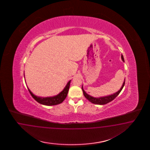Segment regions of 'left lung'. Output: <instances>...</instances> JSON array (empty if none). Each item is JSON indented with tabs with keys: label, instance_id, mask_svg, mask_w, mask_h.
<instances>
[{
	"label": "left lung",
	"instance_id": "left-lung-1",
	"mask_svg": "<svg viewBox=\"0 0 150 150\" xmlns=\"http://www.w3.org/2000/svg\"><path fill=\"white\" fill-rule=\"evenodd\" d=\"M123 62H124V57H123V55H122L121 56ZM125 79H124V81L123 82L122 86L121 87L120 89L117 91V92L114 93L112 95H110L106 96H104V97H93L92 96L87 94L85 91H84L83 88V86H82V90L83 91V93L84 96L86 98L87 100H88L90 102H91L93 104H96V105H104L109 103L110 102L112 101L113 100L116 98V97L120 93V92L122 90L124 86L125 85Z\"/></svg>",
	"mask_w": 150,
	"mask_h": 150
}]
</instances>
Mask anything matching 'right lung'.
I'll list each match as a JSON object with an SVG mask.
<instances>
[{
	"label": "right lung",
	"mask_w": 150,
	"mask_h": 150,
	"mask_svg": "<svg viewBox=\"0 0 150 150\" xmlns=\"http://www.w3.org/2000/svg\"><path fill=\"white\" fill-rule=\"evenodd\" d=\"M24 77H25V74H24ZM71 80L67 83L66 86L64 87L63 90L61 91L59 94L57 95L52 96V97H41L39 96H37L35 95L30 90V89L28 88V90L30 92L31 95L32 96V97L36 100L37 102L42 105H59L60 103H62L64 100L67 97L69 89L70 87V83Z\"/></svg>",
	"instance_id": "1"
}]
</instances>
